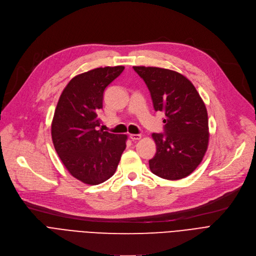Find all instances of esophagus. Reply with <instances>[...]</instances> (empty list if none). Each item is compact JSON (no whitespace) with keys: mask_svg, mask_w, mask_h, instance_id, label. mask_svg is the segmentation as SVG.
I'll use <instances>...</instances> for the list:
<instances>
[{"mask_svg":"<svg viewBox=\"0 0 256 256\" xmlns=\"http://www.w3.org/2000/svg\"><path fill=\"white\" fill-rule=\"evenodd\" d=\"M141 135H137V134H130V139L132 140V141H137V140H140L141 139Z\"/></svg>","mask_w":256,"mask_h":256,"instance_id":"obj_1","label":"esophagus"}]
</instances>
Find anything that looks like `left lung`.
Returning a JSON list of instances; mask_svg holds the SVG:
<instances>
[{
  "label": "left lung",
  "instance_id": "8db88e82",
  "mask_svg": "<svg viewBox=\"0 0 256 256\" xmlns=\"http://www.w3.org/2000/svg\"><path fill=\"white\" fill-rule=\"evenodd\" d=\"M148 87L156 111L165 113L164 134H152L156 152L150 171L169 180L184 178L197 168L208 145L206 104L191 80L174 70L134 66Z\"/></svg>",
  "mask_w": 256,
  "mask_h": 256
}]
</instances>
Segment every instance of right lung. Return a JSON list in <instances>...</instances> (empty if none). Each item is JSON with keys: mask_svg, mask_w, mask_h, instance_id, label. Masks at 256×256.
I'll return each mask as SVG.
<instances>
[{"mask_svg": "<svg viewBox=\"0 0 256 256\" xmlns=\"http://www.w3.org/2000/svg\"><path fill=\"white\" fill-rule=\"evenodd\" d=\"M124 66L98 67L72 78L62 91L52 121V140L65 168L87 184H100L115 173L126 135L98 130L104 92Z\"/></svg>", "mask_w": 256, "mask_h": 256, "instance_id": "1", "label": "right lung"}]
</instances>
